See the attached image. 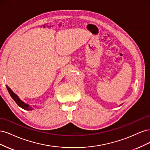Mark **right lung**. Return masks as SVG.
Listing matches in <instances>:
<instances>
[{
	"instance_id": "add662e5",
	"label": "right lung",
	"mask_w": 150,
	"mask_h": 150,
	"mask_svg": "<svg viewBox=\"0 0 150 150\" xmlns=\"http://www.w3.org/2000/svg\"><path fill=\"white\" fill-rule=\"evenodd\" d=\"M6 88L8 90V93L10 94L11 96L12 97V98L13 99V100H14V101L17 104L18 106H20L22 109H24V110H33V108L31 106H30L29 104L25 103L23 101H22L19 99V98L18 97L17 95L11 89V88H8L7 86H6Z\"/></svg>"
}]
</instances>
